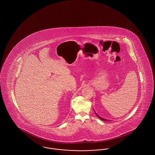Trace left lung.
I'll list each match as a JSON object with an SVG mask.
<instances>
[{"mask_svg":"<svg viewBox=\"0 0 155 155\" xmlns=\"http://www.w3.org/2000/svg\"><path fill=\"white\" fill-rule=\"evenodd\" d=\"M95 114H96V116L99 117V118H100L101 120H102V121H110V120H107V119H104V118H102V117H100L97 113H96V112H95Z\"/></svg>","mask_w":155,"mask_h":155,"instance_id":"left-lung-1","label":"left lung"}]
</instances>
